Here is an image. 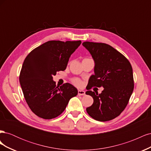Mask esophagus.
<instances>
[{"mask_svg": "<svg viewBox=\"0 0 151 151\" xmlns=\"http://www.w3.org/2000/svg\"><path fill=\"white\" fill-rule=\"evenodd\" d=\"M78 95L79 96L85 95V91H83V90H78Z\"/></svg>", "mask_w": 151, "mask_h": 151, "instance_id": "obj_1", "label": "esophagus"}]
</instances>
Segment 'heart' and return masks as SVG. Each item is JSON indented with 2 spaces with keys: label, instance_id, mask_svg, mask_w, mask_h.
Here are the masks:
<instances>
[{
  "label": "heart",
  "instance_id": "heart-1",
  "mask_svg": "<svg viewBox=\"0 0 151 151\" xmlns=\"http://www.w3.org/2000/svg\"><path fill=\"white\" fill-rule=\"evenodd\" d=\"M72 83L74 84H75L77 86H81L82 84V82L79 79L75 78L72 79Z\"/></svg>",
  "mask_w": 151,
  "mask_h": 151
}]
</instances>
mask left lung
I'll return each instance as SVG.
<instances>
[{
    "label": "left lung",
    "mask_w": 151,
    "mask_h": 151,
    "mask_svg": "<svg viewBox=\"0 0 151 151\" xmlns=\"http://www.w3.org/2000/svg\"><path fill=\"white\" fill-rule=\"evenodd\" d=\"M83 46L92 55L95 63L94 75L90 77L86 94L94 99L86 108L94 120L106 122L114 119L124 110L134 91L133 70L128 59L106 43L85 42ZM103 86L101 94L90 89Z\"/></svg>",
    "instance_id": "8db88e82"
}]
</instances>
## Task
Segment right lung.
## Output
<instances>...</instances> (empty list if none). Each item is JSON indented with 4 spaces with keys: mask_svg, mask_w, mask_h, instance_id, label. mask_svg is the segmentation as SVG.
Here are the masks:
<instances>
[{
    "mask_svg": "<svg viewBox=\"0 0 151 151\" xmlns=\"http://www.w3.org/2000/svg\"><path fill=\"white\" fill-rule=\"evenodd\" d=\"M81 41H48L35 48L22 64L19 82L27 104L36 115L52 119L65 110L77 89L69 83L57 86L53 76L65 70Z\"/></svg>",
    "mask_w": 151,
    "mask_h": 151,
    "instance_id": "obj_1",
    "label": "right lung"
}]
</instances>
